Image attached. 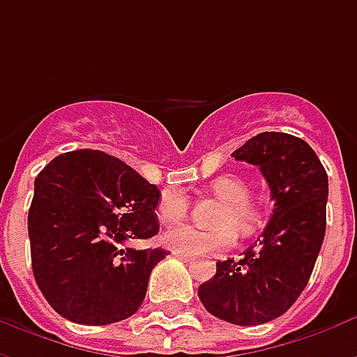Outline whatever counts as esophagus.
I'll return each mask as SVG.
<instances>
[{"label":"esophagus","mask_w":357,"mask_h":357,"mask_svg":"<svg viewBox=\"0 0 357 357\" xmlns=\"http://www.w3.org/2000/svg\"><path fill=\"white\" fill-rule=\"evenodd\" d=\"M174 256H176V258H179L181 262H193V260H195V256L181 255V252H174Z\"/></svg>","instance_id":"esophagus-1"}]
</instances>
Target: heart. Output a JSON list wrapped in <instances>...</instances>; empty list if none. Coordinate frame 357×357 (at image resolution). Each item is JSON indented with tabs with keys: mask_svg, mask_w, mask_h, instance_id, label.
<instances>
[{
	"mask_svg": "<svg viewBox=\"0 0 357 357\" xmlns=\"http://www.w3.org/2000/svg\"><path fill=\"white\" fill-rule=\"evenodd\" d=\"M212 193L224 201V206L216 218L218 227L214 229H201L191 224H179L168 227L162 235L164 245L174 252L197 256L208 255L214 250L227 248L235 241V231L250 233L260 220V212L255 202L250 201V187L243 178L224 174L212 179L210 183ZM189 199L181 189L170 187L164 189L160 199L156 202V214L164 224L178 222L187 214Z\"/></svg>",
	"mask_w": 357,
	"mask_h": 357,
	"instance_id": "heart-1",
	"label": "heart"
}]
</instances>
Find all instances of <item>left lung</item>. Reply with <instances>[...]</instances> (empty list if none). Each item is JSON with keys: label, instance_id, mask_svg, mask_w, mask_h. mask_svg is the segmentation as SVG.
<instances>
[{"label": "left lung", "instance_id": "8db88e82", "mask_svg": "<svg viewBox=\"0 0 357 357\" xmlns=\"http://www.w3.org/2000/svg\"><path fill=\"white\" fill-rule=\"evenodd\" d=\"M231 156L260 168L273 214L239 262L216 264L199 298L224 321L260 325L283 315L310 281L325 237L329 179L314 149L291 133H258Z\"/></svg>", "mask_w": 357, "mask_h": 357}]
</instances>
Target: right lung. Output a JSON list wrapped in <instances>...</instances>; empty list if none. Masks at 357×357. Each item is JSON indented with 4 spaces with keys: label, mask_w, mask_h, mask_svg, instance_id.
<instances>
[{
    "label": "right lung",
    "mask_w": 357,
    "mask_h": 357,
    "mask_svg": "<svg viewBox=\"0 0 357 357\" xmlns=\"http://www.w3.org/2000/svg\"><path fill=\"white\" fill-rule=\"evenodd\" d=\"M158 187L102 151L59 155L38 174L28 212L32 271L59 315L109 325L139 310L168 250L124 245L158 233Z\"/></svg>",
    "instance_id": "1"
}]
</instances>
